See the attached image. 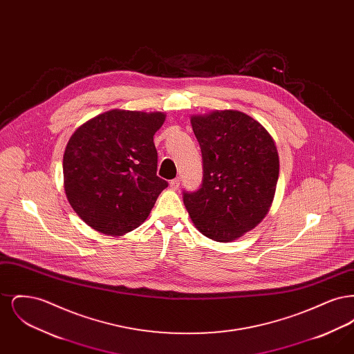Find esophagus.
Returning a JSON list of instances; mask_svg holds the SVG:
<instances>
[{
	"label": "esophagus",
	"instance_id": "1",
	"mask_svg": "<svg viewBox=\"0 0 354 354\" xmlns=\"http://www.w3.org/2000/svg\"><path fill=\"white\" fill-rule=\"evenodd\" d=\"M179 185H180V179H179V178L172 179V180L169 182V188H171V189H178Z\"/></svg>",
	"mask_w": 354,
	"mask_h": 354
}]
</instances>
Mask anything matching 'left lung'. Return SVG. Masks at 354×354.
Here are the masks:
<instances>
[{"instance_id":"1","label":"left lung","mask_w":354,"mask_h":354,"mask_svg":"<svg viewBox=\"0 0 354 354\" xmlns=\"http://www.w3.org/2000/svg\"><path fill=\"white\" fill-rule=\"evenodd\" d=\"M203 156L202 187L183 201L198 231L219 243L250 232L270 211L279 152L268 130L237 110L192 115Z\"/></svg>"}]
</instances>
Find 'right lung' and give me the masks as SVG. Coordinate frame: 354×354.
Returning a JSON list of instances; mask_svg holds the SVG:
<instances>
[{"mask_svg":"<svg viewBox=\"0 0 354 354\" xmlns=\"http://www.w3.org/2000/svg\"><path fill=\"white\" fill-rule=\"evenodd\" d=\"M166 114L110 110L88 119L68 139L64 187L70 205L93 230L122 236L149 218L169 183L156 176L153 135Z\"/></svg>","mask_w":354,"mask_h":354,"instance_id":"add662e5","label":"right lung"}]
</instances>
